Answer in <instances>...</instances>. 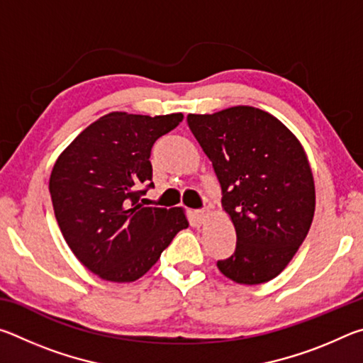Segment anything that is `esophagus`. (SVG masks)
Instances as JSON below:
<instances>
[{"label": "esophagus", "mask_w": 363, "mask_h": 363, "mask_svg": "<svg viewBox=\"0 0 363 363\" xmlns=\"http://www.w3.org/2000/svg\"><path fill=\"white\" fill-rule=\"evenodd\" d=\"M208 214H210V208H201V210L195 211V219L199 220L200 224H203L205 219L208 218Z\"/></svg>", "instance_id": "1"}]
</instances>
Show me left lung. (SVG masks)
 <instances>
[{"instance_id": "1", "label": "left lung", "mask_w": 363, "mask_h": 363, "mask_svg": "<svg viewBox=\"0 0 363 363\" xmlns=\"http://www.w3.org/2000/svg\"><path fill=\"white\" fill-rule=\"evenodd\" d=\"M211 160L237 247L218 269L240 285L277 277L296 255L315 211V186L306 152L274 115L237 106L187 115Z\"/></svg>"}]
</instances>
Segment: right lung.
Masks as SVG:
<instances>
[{
    "label": "right lung",
    "mask_w": 363,
    "mask_h": 363,
    "mask_svg": "<svg viewBox=\"0 0 363 363\" xmlns=\"http://www.w3.org/2000/svg\"><path fill=\"white\" fill-rule=\"evenodd\" d=\"M182 118V113H107L79 133L54 163L49 192L60 232L97 277L118 284L140 279L176 233L189 227L182 208L139 203L153 187V144Z\"/></svg>",
    "instance_id": "1"
}]
</instances>
